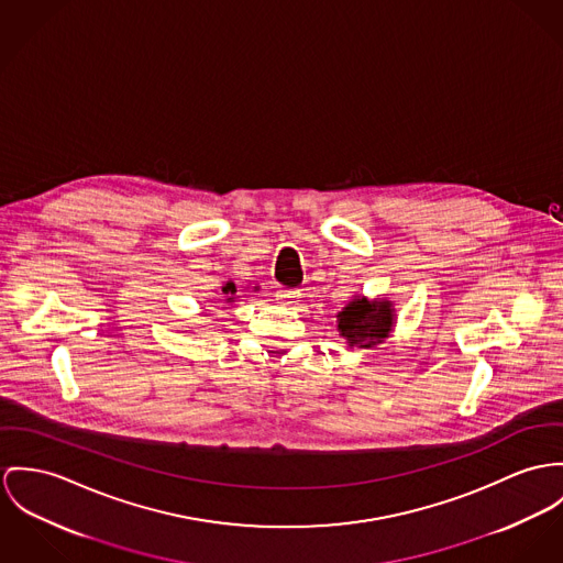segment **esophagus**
Wrapping results in <instances>:
<instances>
[{
  "mask_svg": "<svg viewBox=\"0 0 563 563\" xmlns=\"http://www.w3.org/2000/svg\"><path fill=\"white\" fill-rule=\"evenodd\" d=\"M276 298L287 306H296V303L302 302V294L300 289H280L276 291Z\"/></svg>",
  "mask_w": 563,
  "mask_h": 563,
  "instance_id": "34e87169",
  "label": "esophagus"
}]
</instances>
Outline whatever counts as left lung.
Returning <instances> with one entry per match:
<instances>
[{
    "instance_id": "left-lung-1",
    "label": "left lung",
    "mask_w": 563,
    "mask_h": 563,
    "mask_svg": "<svg viewBox=\"0 0 563 563\" xmlns=\"http://www.w3.org/2000/svg\"><path fill=\"white\" fill-rule=\"evenodd\" d=\"M391 303L368 302L366 298H353L339 312V332L349 346H373L382 343L394 323Z\"/></svg>"
}]
</instances>
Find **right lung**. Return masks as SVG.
<instances>
[{"instance_id": "add662e5", "label": "right lung", "mask_w": 563, "mask_h": 563, "mask_svg": "<svg viewBox=\"0 0 563 563\" xmlns=\"http://www.w3.org/2000/svg\"><path fill=\"white\" fill-rule=\"evenodd\" d=\"M222 294H227V296H233V294H235V285H233V283H227V285L222 287ZM227 300L231 302L233 298H227Z\"/></svg>"}]
</instances>
